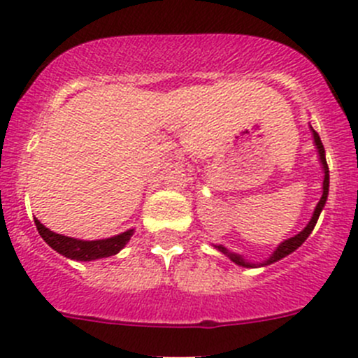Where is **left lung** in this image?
Listing matches in <instances>:
<instances>
[{
	"instance_id": "8db88e82",
	"label": "left lung",
	"mask_w": 358,
	"mask_h": 358,
	"mask_svg": "<svg viewBox=\"0 0 358 358\" xmlns=\"http://www.w3.org/2000/svg\"><path fill=\"white\" fill-rule=\"evenodd\" d=\"M310 129H311V134H313V144H315V148H317V151H318V160H320L322 171H324V182H322V196H320V200H318L317 207H315L313 214H311V219H310V221H308V224L304 226V229H301L298 235L291 236V238H287V240H284V242L278 243L277 249H275L273 252L270 254V257H268V259H264V261H261V263H250V261H247L245 257L240 256V254H236V252H231V250H228L224 245H221V243H219V245H214L215 249L219 250V252H222V254H224V256H228L229 259H231L235 264H238V266H243V268H261V266H268V264L277 263V261H280L282 257L289 256V254L294 252V250L298 249V247L303 245L304 240H306L308 236H310V233L313 231L315 224H317V221H318V215H320L322 208L325 207V201H327V194H329V167H327V160H325L324 144H322L320 137H318V134L315 132L313 127H310Z\"/></svg>"
}]
</instances>
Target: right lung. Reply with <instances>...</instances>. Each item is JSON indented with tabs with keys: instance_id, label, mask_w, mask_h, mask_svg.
<instances>
[{
	"instance_id": "add662e5",
	"label": "right lung",
	"mask_w": 358,
	"mask_h": 358,
	"mask_svg": "<svg viewBox=\"0 0 358 358\" xmlns=\"http://www.w3.org/2000/svg\"><path fill=\"white\" fill-rule=\"evenodd\" d=\"M38 233L41 238L48 243L54 250L62 254L64 257H69L74 261H94L102 259V257H109L118 254L123 247L129 243L130 236L134 235V229H127V231L120 233V235L109 236V238L101 240H80L73 238V236L59 235V233L52 231V229L45 228L38 219H34Z\"/></svg>"
}]
</instances>
